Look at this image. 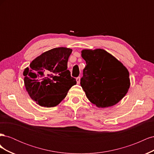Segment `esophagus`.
Masks as SVG:
<instances>
[{"instance_id":"1","label":"esophagus","mask_w":154,"mask_h":154,"mask_svg":"<svg viewBox=\"0 0 154 154\" xmlns=\"http://www.w3.org/2000/svg\"><path fill=\"white\" fill-rule=\"evenodd\" d=\"M76 82H77L78 84H79V83H80V77L76 78Z\"/></svg>"}]
</instances>
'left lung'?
Masks as SVG:
<instances>
[{
  "label": "left lung",
  "instance_id": "obj_1",
  "mask_svg": "<svg viewBox=\"0 0 154 154\" xmlns=\"http://www.w3.org/2000/svg\"><path fill=\"white\" fill-rule=\"evenodd\" d=\"M82 57L86 66L80 84L88 100L100 108L118 103L130 87L127 69L104 49H83Z\"/></svg>",
  "mask_w": 154,
  "mask_h": 154
}]
</instances>
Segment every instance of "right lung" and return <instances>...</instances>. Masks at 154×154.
<instances>
[{"mask_svg": "<svg viewBox=\"0 0 154 154\" xmlns=\"http://www.w3.org/2000/svg\"><path fill=\"white\" fill-rule=\"evenodd\" d=\"M72 50L57 48L49 50L32 61L24 69V85L31 98L44 107L58 105L69 90L76 84L67 70Z\"/></svg>", "mask_w": 154, "mask_h": 154, "instance_id": "right-lung-1", "label": "right lung"}]
</instances>
